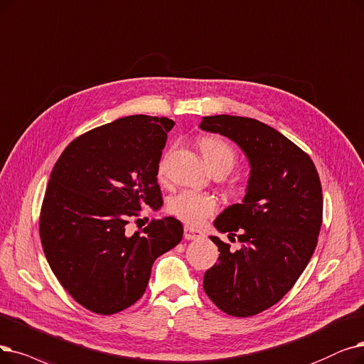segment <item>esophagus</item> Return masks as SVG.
<instances>
[{"label":"esophagus","mask_w":364,"mask_h":364,"mask_svg":"<svg viewBox=\"0 0 364 364\" xmlns=\"http://www.w3.org/2000/svg\"><path fill=\"white\" fill-rule=\"evenodd\" d=\"M184 238L187 241L199 240V238H203V232L199 230V229H193L191 226H184Z\"/></svg>","instance_id":"esophagus-1"}]
</instances>
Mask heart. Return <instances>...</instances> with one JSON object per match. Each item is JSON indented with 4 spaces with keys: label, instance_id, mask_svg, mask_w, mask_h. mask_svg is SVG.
Instances as JSON below:
<instances>
[{
    "label": "heart",
    "instance_id": "1",
    "mask_svg": "<svg viewBox=\"0 0 364 364\" xmlns=\"http://www.w3.org/2000/svg\"><path fill=\"white\" fill-rule=\"evenodd\" d=\"M199 147L205 162H207V165L211 169H223L228 173L233 168L236 162V153L225 138L217 136V135L203 136L199 141ZM166 161H168V154L162 157L159 166H157L159 176H164ZM215 210H217V200L214 196L202 195L191 191L178 193L168 203V211L172 215L178 217L180 220L186 221V223L192 226L200 225L205 218L213 215Z\"/></svg>",
    "mask_w": 364,
    "mask_h": 364
}]
</instances>
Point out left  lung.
<instances>
[{"label":"left lung","mask_w":364,"mask_h":364,"mask_svg":"<svg viewBox=\"0 0 364 364\" xmlns=\"http://www.w3.org/2000/svg\"><path fill=\"white\" fill-rule=\"evenodd\" d=\"M199 128L232 139L251 168L242 202L214 221L242 245L232 251L210 236L220 257L203 275V290L217 308L251 317L279 302L314 255L323 221L320 177L304 150L256 119L207 116Z\"/></svg>","instance_id":"1"}]
</instances>
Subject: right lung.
<instances>
[{"instance_id": "add662e5", "label": "right lung", "mask_w": 364, "mask_h": 364, "mask_svg": "<svg viewBox=\"0 0 364 364\" xmlns=\"http://www.w3.org/2000/svg\"><path fill=\"white\" fill-rule=\"evenodd\" d=\"M176 122L135 114L78 138L55 164L40 214V238L59 282L86 309L112 315L144 294L154 260L183 238L177 218L124 233L141 208L159 207L157 166Z\"/></svg>"}]
</instances>
